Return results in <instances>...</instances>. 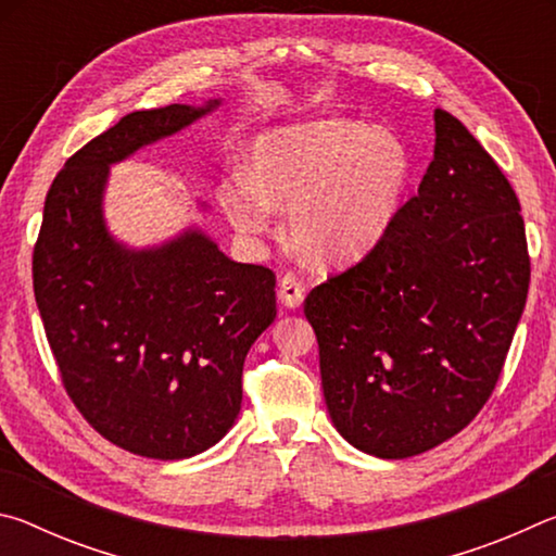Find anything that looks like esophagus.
Here are the masks:
<instances>
[{
    "label": "esophagus",
    "instance_id": "34e87169",
    "mask_svg": "<svg viewBox=\"0 0 556 556\" xmlns=\"http://www.w3.org/2000/svg\"><path fill=\"white\" fill-rule=\"evenodd\" d=\"M277 294H279L281 304H285L287 308H296V306H301V301H304L306 289H304V285H301L296 275H285L279 279Z\"/></svg>",
    "mask_w": 556,
    "mask_h": 556
}]
</instances>
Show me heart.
Returning <instances> with one entry per match:
<instances>
[{
    "label": "heart",
    "instance_id": "b5f03b06",
    "mask_svg": "<svg viewBox=\"0 0 556 556\" xmlns=\"http://www.w3.org/2000/svg\"><path fill=\"white\" fill-rule=\"evenodd\" d=\"M409 147L390 129L324 117L281 125L252 147V176L232 174L220 203L240 232L269 230L291 208V242L321 265L357 260L397 220L412 181Z\"/></svg>",
    "mask_w": 556,
    "mask_h": 556
}]
</instances>
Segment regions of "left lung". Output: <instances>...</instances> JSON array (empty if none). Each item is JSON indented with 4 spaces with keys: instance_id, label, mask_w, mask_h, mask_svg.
I'll list each match as a JSON object with an SVG mask.
<instances>
[{
    "instance_id": "obj_1",
    "label": "left lung",
    "mask_w": 556,
    "mask_h": 556,
    "mask_svg": "<svg viewBox=\"0 0 556 556\" xmlns=\"http://www.w3.org/2000/svg\"><path fill=\"white\" fill-rule=\"evenodd\" d=\"M434 129V159L390 232L304 301L333 427L378 458L425 454L473 421L530 289L510 181L446 110Z\"/></svg>"
}]
</instances>
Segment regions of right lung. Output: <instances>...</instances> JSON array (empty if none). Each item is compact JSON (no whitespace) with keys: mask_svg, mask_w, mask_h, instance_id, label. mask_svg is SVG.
Returning a JSON list of instances; mask_svg holds the SVG:
<instances>
[{"mask_svg":"<svg viewBox=\"0 0 556 556\" xmlns=\"http://www.w3.org/2000/svg\"><path fill=\"white\" fill-rule=\"evenodd\" d=\"M220 105L131 112L53 178L34 248V294L63 388L88 425L137 456L176 460L228 434L242 365L275 321V271L225 257L188 228L131 250L102 218L110 166Z\"/></svg>","mask_w":556,"mask_h":556,"instance_id":"right-lung-1","label":"right lung"}]
</instances>
